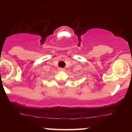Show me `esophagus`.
Listing matches in <instances>:
<instances>
[{
	"instance_id": "obj_1",
	"label": "esophagus",
	"mask_w": 132,
	"mask_h": 132,
	"mask_svg": "<svg viewBox=\"0 0 132 132\" xmlns=\"http://www.w3.org/2000/svg\"><path fill=\"white\" fill-rule=\"evenodd\" d=\"M59 71H64V68H59Z\"/></svg>"
}]
</instances>
